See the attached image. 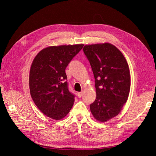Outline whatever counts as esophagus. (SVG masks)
I'll return each instance as SVG.
<instances>
[{"label":"esophagus","instance_id":"1","mask_svg":"<svg viewBox=\"0 0 156 156\" xmlns=\"http://www.w3.org/2000/svg\"><path fill=\"white\" fill-rule=\"evenodd\" d=\"M78 97H79V98H80L82 95H83V92H78Z\"/></svg>","mask_w":156,"mask_h":156}]
</instances>
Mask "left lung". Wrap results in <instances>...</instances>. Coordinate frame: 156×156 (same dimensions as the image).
I'll use <instances>...</instances> for the list:
<instances>
[{
  "mask_svg": "<svg viewBox=\"0 0 156 156\" xmlns=\"http://www.w3.org/2000/svg\"><path fill=\"white\" fill-rule=\"evenodd\" d=\"M95 79L97 97L90 105L97 120L106 122L120 112L127 101L131 77L122 53L108 43L85 45L83 48Z\"/></svg>",
  "mask_w": 156,
  "mask_h": 156,
  "instance_id": "1",
  "label": "left lung"
}]
</instances>
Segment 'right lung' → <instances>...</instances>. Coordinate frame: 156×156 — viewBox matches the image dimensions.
I'll list each match as a JSON object with an SVG mask.
<instances>
[{
    "mask_svg": "<svg viewBox=\"0 0 156 156\" xmlns=\"http://www.w3.org/2000/svg\"><path fill=\"white\" fill-rule=\"evenodd\" d=\"M83 46H51L39 51L33 61L30 94L37 107L47 117L59 120L71 110L75 96L69 91L65 70Z\"/></svg>",
    "mask_w": 156,
    "mask_h": 156,
    "instance_id": "right-lung-1",
    "label": "right lung"
}]
</instances>
